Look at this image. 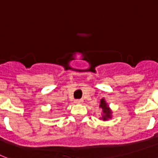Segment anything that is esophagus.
<instances>
[{"instance_id":"obj_1","label":"esophagus","mask_w":158,"mask_h":158,"mask_svg":"<svg viewBox=\"0 0 158 158\" xmlns=\"http://www.w3.org/2000/svg\"><path fill=\"white\" fill-rule=\"evenodd\" d=\"M83 102V100L82 99H77V100L75 101V103H77V104H81V103Z\"/></svg>"}]
</instances>
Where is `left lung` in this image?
<instances>
[{
  "instance_id": "1",
  "label": "left lung",
  "mask_w": 158,
  "mask_h": 158,
  "mask_svg": "<svg viewBox=\"0 0 158 158\" xmlns=\"http://www.w3.org/2000/svg\"><path fill=\"white\" fill-rule=\"evenodd\" d=\"M99 107L102 108V117H101L103 121H106V120L110 119L111 118V109L109 108L108 105H107V103L106 102V101L104 98L102 99H101L100 101V105H99Z\"/></svg>"
}]
</instances>
